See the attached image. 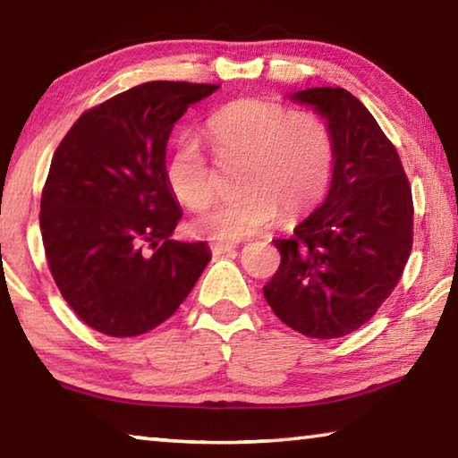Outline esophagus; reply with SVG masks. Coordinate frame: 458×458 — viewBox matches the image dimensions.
Returning a JSON list of instances; mask_svg holds the SVG:
<instances>
[{
	"instance_id": "esophagus-1",
	"label": "esophagus",
	"mask_w": 458,
	"mask_h": 458,
	"mask_svg": "<svg viewBox=\"0 0 458 458\" xmlns=\"http://www.w3.org/2000/svg\"><path fill=\"white\" fill-rule=\"evenodd\" d=\"M236 248L234 242H214L212 244V252L214 254H226V252H232Z\"/></svg>"
}]
</instances>
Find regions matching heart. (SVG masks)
<instances>
[{
	"mask_svg": "<svg viewBox=\"0 0 458 458\" xmlns=\"http://www.w3.org/2000/svg\"><path fill=\"white\" fill-rule=\"evenodd\" d=\"M216 164L236 165V198L210 208L191 222V232L210 240L259 234L278 214L299 220L327 193L335 145L327 121L311 111H289L260 98H240L218 108L206 123ZM165 180L174 196L199 210L216 193V177L193 139L169 155Z\"/></svg>",
	"mask_w": 458,
	"mask_h": 458,
	"instance_id": "heart-1",
	"label": "heart"
}]
</instances>
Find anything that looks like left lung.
I'll list each match as a JSON object with an SVG mask.
<instances>
[{"label": "left lung", "mask_w": 458, "mask_h": 458, "mask_svg": "<svg viewBox=\"0 0 458 458\" xmlns=\"http://www.w3.org/2000/svg\"><path fill=\"white\" fill-rule=\"evenodd\" d=\"M327 119L335 164L327 198L275 240L281 267L262 286L291 329L335 339L368 323L396 289L412 250V188L396 147L345 89L293 95Z\"/></svg>", "instance_id": "left-lung-1"}]
</instances>
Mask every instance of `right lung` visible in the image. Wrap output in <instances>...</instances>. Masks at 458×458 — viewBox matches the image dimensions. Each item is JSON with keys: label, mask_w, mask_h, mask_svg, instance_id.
Instances as JSON below:
<instances>
[{"label": "right lung", "mask_w": 458, "mask_h": 458, "mask_svg": "<svg viewBox=\"0 0 458 458\" xmlns=\"http://www.w3.org/2000/svg\"><path fill=\"white\" fill-rule=\"evenodd\" d=\"M214 90L139 84L84 111L54 151L40 201L46 260L79 319L108 337L167 321L212 259L206 242L169 238L182 210L165 147L175 121Z\"/></svg>", "instance_id": "right-lung-1"}]
</instances>
